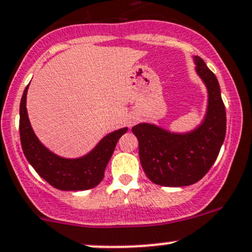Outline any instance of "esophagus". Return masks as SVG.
Returning <instances> with one entry per match:
<instances>
[{
    "mask_svg": "<svg viewBox=\"0 0 252 252\" xmlns=\"http://www.w3.org/2000/svg\"><path fill=\"white\" fill-rule=\"evenodd\" d=\"M135 122H136V119H135L134 117H131V118H129V122H128V123H129V126H133V124H135Z\"/></svg>",
    "mask_w": 252,
    "mask_h": 252,
    "instance_id": "1",
    "label": "esophagus"
}]
</instances>
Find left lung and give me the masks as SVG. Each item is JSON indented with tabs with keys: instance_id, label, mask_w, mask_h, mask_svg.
<instances>
[{
	"instance_id": "left-lung-1",
	"label": "left lung",
	"mask_w": 252,
	"mask_h": 252,
	"mask_svg": "<svg viewBox=\"0 0 252 252\" xmlns=\"http://www.w3.org/2000/svg\"><path fill=\"white\" fill-rule=\"evenodd\" d=\"M195 72L208 91L203 121L186 133H174L152 123H139L133 133L145 174L153 184L184 187L195 184L215 163L226 136V110L219 81L199 57H193Z\"/></svg>"
}]
</instances>
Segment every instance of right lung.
<instances>
[{"mask_svg":"<svg viewBox=\"0 0 252 252\" xmlns=\"http://www.w3.org/2000/svg\"><path fill=\"white\" fill-rule=\"evenodd\" d=\"M20 101L19 131L23 152L36 173L53 187L62 190H86L97 186L104 179L108 160L112 157L119 137L128 128H122L102 137L91 152L78 158H65L55 155L38 140L30 124L26 110V94Z\"/></svg>","mask_w":252,"mask_h":252,"instance_id":"right-lung-1","label":"right lung"}]
</instances>
